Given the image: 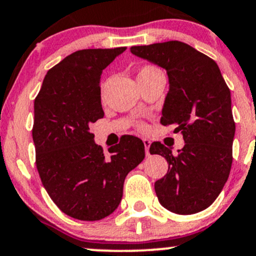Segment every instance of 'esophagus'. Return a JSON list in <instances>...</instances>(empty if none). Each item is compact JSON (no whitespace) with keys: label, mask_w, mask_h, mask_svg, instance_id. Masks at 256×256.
I'll use <instances>...</instances> for the list:
<instances>
[{"label":"esophagus","mask_w":256,"mask_h":256,"mask_svg":"<svg viewBox=\"0 0 256 256\" xmlns=\"http://www.w3.org/2000/svg\"><path fill=\"white\" fill-rule=\"evenodd\" d=\"M144 145H145V152L146 156H150V146H151V141L148 139H144Z\"/></svg>","instance_id":"34e87169"}]
</instances>
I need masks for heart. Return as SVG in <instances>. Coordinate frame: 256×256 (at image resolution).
I'll use <instances>...</instances> for the list:
<instances>
[{
  "instance_id": "1",
  "label": "heart",
  "mask_w": 256,
  "mask_h": 256,
  "mask_svg": "<svg viewBox=\"0 0 256 256\" xmlns=\"http://www.w3.org/2000/svg\"><path fill=\"white\" fill-rule=\"evenodd\" d=\"M162 73V70L154 66H144L142 68H140V70L138 72V79H141V78H147L151 76V75Z\"/></svg>"
}]
</instances>
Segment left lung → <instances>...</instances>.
I'll return each instance as SVG.
<instances>
[{
    "instance_id": "left-lung-1",
    "label": "left lung",
    "mask_w": 256,
    "mask_h": 256,
    "mask_svg": "<svg viewBox=\"0 0 256 256\" xmlns=\"http://www.w3.org/2000/svg\"><path fill=\"white\" fill-rule=\"evenodd\" d=\"M130 52L166 70L169 91L160 123L175 126L184 146L153 142L151 154L166 159L169 170L154 183L160 205L177 214H193L211 206L229 177L235 122L230 90L218 64L178 40L132 46Z\"/></svg>"
}]
</instances>
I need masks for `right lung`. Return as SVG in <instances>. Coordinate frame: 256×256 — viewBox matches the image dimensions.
Segmentation results:
<instances>
[{"instance_id": "right-lung-1", "label": "right lung", "mask_w": 256, "mask_h": 256, "mask_svg": "<svg viewBox=\"0 0 256 256\" xmlns=\"http://www.w3.org/2000/svg\"><path fill=\"white\" fill-rule=\"evenodd\" d=\"M127 48L75 51L48 70L34 100L36 164L51 200L69 217L94 222L118 207L126 176L145 158L124 135L105 156L90 124L103 118L102 73Z\"/></svg>"}]
</instances>
